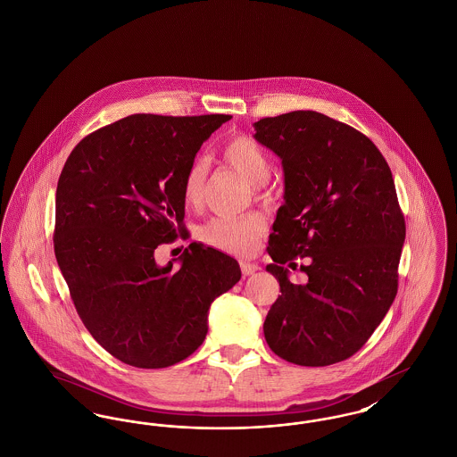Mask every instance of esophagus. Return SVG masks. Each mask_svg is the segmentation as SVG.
Returning a JSON list of instances; mask_svg holds the SVG:
<instances>
[{
    "label": "esophagus",
    "instance_id": "1",
    "mask_svg": "<svg viewBox=\"0 0 457 457\" xmlns=\"http://www.w3.org/2000/svg\"><path fill=\"white\" fill-rule=\"evenodd\" d=\"M261 270V267L257 263H250V262H241V272L243 276H253Z\"/></svg>",
    "mask_w": 457,
    "mask_h": 457
}]
</instances>
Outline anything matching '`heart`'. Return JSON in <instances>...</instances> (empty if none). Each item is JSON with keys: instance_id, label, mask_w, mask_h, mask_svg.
Instances as JSON below:
<instances>
[{"instance_id": "heart-1", "label": "heart", "mask_w": 457, "mask_h": 457, "mask_svg": "<svg viewBox=\"0 0 457 457\" xmlns=\"http://www.w3.org/2000/svg\"><path fill=\"white\" fill-rule=\"evenodd\" d=\"M222 159L243 174L252 185H263L270 176V159L267 153L252 137L237 135L231 137L220 149ZM207 178V162L204 159H195L188 166L183 176L181 194L188 205H198ZM265 231V220L259 214H243V216H220L211 219L200 229V238L207 245L231 252V253H250Z\"/></svg>"}]
</instances>
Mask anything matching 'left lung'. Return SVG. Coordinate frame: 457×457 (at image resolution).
Returning a JSON list of instances; mask_svg holds the SVG:
<instances>
[{
	"instance_id": "left-lung-1",
	"label": "left lung",
	"mask_w": 457,
	"mask_h": 457,
	"mask_svg": "<svg viewBox=\"0 0 457 457\" xmlns=\"http://www.w3.org/2000/svg\"><path fill=\"white\" fill-rule=\"evenodd\" d=\"M253 127L284 171L265 267L281 296L265 317V341L295 365L339 363L369 341L397 293L406 224L391 168L369 137L317 111ZM296 256L307 259L304 285L288 281Z\"/></svg>"
}]
</instances>
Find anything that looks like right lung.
<instances>
[{
  "label": "right lung",
  "mask_w": 457,
  "mask_h": 457,
  "mask_svg": "<svg viewBox=\"0 0 457 457\" xmlns=\"http://www.w3.org/2000/svg\"><path fill=\"white\" fill-rule=\"evenodd\" d=\"M229 114H131L87 135L56 188L54 255L92 337L120 361L164 369L205 339L211 303L241 278L238 262L190 243L154 252L183 229V176Z\"/></svg>",
  "instance_id": "1"
}]
</instances>
